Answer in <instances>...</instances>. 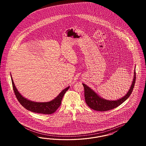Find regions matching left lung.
Returning <instances> with one entry per match:
<instances>
[{
	"label": "left lung",
	"mask_w": 146,
	"mask_h": 146,
	"mask_svg": "<svg viewBox=\"0 0 146 146\" xmlns=\"http://www.w3.org/2000/svg\"><path fill=\"white\" fill-rule=\"evenodd\" d=\"M136 80V72L134 71V76L131 88L129 89L127 94L117 101H108L104 100L97 95L92 89L90 88L87 85L82 84L84 89V98L86 104L93 110L99 111H106L115 109L119 106L125 102L132 94L134 88Z\"/></svg>",
	"instance_id": "1"
}]
</instances>
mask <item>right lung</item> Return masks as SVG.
Instances as JSON below:
<instances>
[{
	"mask_svg": "<svg viewBox=\"0 0 146 146\" xmlns=\"http://www.w3.org/2000/svg\"><path fill=\"white\" fill-rule=\"evenodd\" d=\"M11 79L14 92L18 101L27 110L37 113L50 115L54 113L61 105L62 97L66 92L69 88V87H68L64 89L59 94L57 97L50 102L44 103L32 102L31 101H29L27 100L26 98H24L19 93L17 89L16 88L14 85L12 78Z\"/></svg>",
	"mask_w": 146,
	"mask_h": 146,
	"instance_id": "add662e5",
	"label": "right lung"
}]
</instances>
